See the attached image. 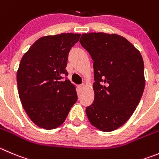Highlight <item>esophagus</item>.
I'll return each mask as SVG.
<instances>
[{
  "mask_svg": "<svg viewBox=\"0 0 159 159\" xmlns=\"http://www.w3.org/2000/svg\"><path fill=\"white\" fill-rule=\"evenodd\" d=\"M84 88H85V85H84V84H80V85H78V89H80V90H83V89H84Z\"/></svg>",
  "mask_w": 159,
  "mask_h": 159,
  "instance_id": "esophagus-1",
  "label": "esophagus"
}]
</instances>
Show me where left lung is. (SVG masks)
<instances>
[{
    "label": "left lung",
    "instance_id": "1",
    "mask_svg": "<svg viewBox=\"0 0 159 159\" xmlns=\"http://www.w3.org/2000/svg\"><path fill=\"white\" fill-rule=\"evenodd\" d=\"M81 46L93 60L94 102L86 108L91 124L104 132L124 125L144 92V61L140 51L116 34L81 35Z\"/></svg>",
    "mask_w": 159,
    "mask_h": 159
}]
</instances>
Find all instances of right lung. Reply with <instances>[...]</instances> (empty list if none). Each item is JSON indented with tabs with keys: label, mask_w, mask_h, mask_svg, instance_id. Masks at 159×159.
Listing matches in <instances>:
<instances>
[{
	"label": "right lung",
	"mask_w": 159,
	"mask_h": 159,
	"mask_svg": "<svg viewBox=\"0 0 159 159\" xmlns=\"http://www.w3.org/2000/svg\"><path fill=\"white\" fill-rule=\"evenodd\" d=\"M81 34L61 33L39 38L23 55L17 71L21 105L31 120L41 128L53 130L65 121L78 99L66 67L68 53Z\"/></svg>",
	"instance_id": "obj_1"
}]
</instances>
